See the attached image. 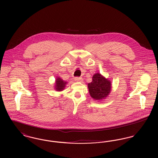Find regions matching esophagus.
Returning a JSON list of instances; mask_svg holds the SVG:
<instances>
[{"label": "esophagus", "mask_w": 158, "mask_h": 158, "mask_svg": "<svg viewBox=\"0 0 158 158\" xmlns=\"http://www.w3.org/2000/svg\"><path fill=\"white\" fill-rule=\"evenodd\" d=\"M74 79H75V81H77L81 82V81H83V79L81 77H75Z\"/></svg>", "instance_id": "obj_1"}]
</instances>
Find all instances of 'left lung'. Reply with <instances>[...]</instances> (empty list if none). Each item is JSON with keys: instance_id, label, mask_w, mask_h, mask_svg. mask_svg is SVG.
Segmentation results:
<instances>
[{"instance_id": "obj_1", "label": "left lung", "mask_w": 158, "mask_h": 158, "mask_svg": "<svg viewBox=\"0 0 158 158\" xmlns=\"http://www.w3.org/2000/svg\"><path fill=\"white\" fill-rule=\"evenodd\" d=\"M88 88L93 99L96 100L104 99L111 91V83L99 73H96L93 76L92 81L88 84Z\"/></svg>"}]
</instances>
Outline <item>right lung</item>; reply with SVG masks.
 Listing matches in <instances>:
<instances>
[{"instance_id": "add662e5", "label": "right lung", "mask_w": 158, "mask_h": 158, "mask_svg": "<svg viewBox=\"0 0 158 158\" xmlns=\"http://www.w3.org/2000/svg\"><path fill=\"white\" fill-rule=\"evenodd\" d=\"M67 84V81H64L62 79H61L59 77H57L56 79L55 89L56 91H62L65 89Z\"/></svg>"}]
</instances>
